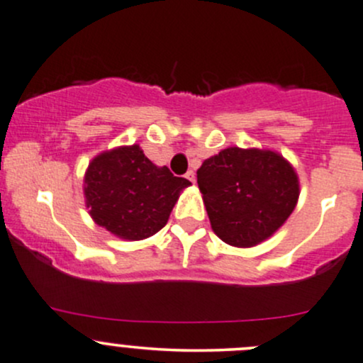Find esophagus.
<instances>
[{"instance_id": "esophagus-1", "label": "esophagus", "mask_w": 363, "mask_h": 363, "mask_svg": "<svg viewBox=\"0 0 363 363\" xmlns=\"http://www.w3.org/2000/svg\"><path fill=\"white\" fill-rule=\"evenodd\" d=\"M186 179H188L189 182H194V181H196V174H194L193 170H188V174H186Z\"/></svg>"}]
</instances>
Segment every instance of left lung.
Masks as SVG:
<instances>
[{"label":"left lung","mask_w":363,"mask_h":363,"mask_svg":"<svg viewBox=\"0 0 363 363\" xmlns=\"http://www.w3.org/2000/svg\"><path fill=\"white\" fill-rule=\"evenodd\" d=\"M196 177L213 233L238 249L273 236L299 200L297 172L272 150L226 147L205 160Z\"/></svg>","instance_id":"left-lung-1"}]
</instances>
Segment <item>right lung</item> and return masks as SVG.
Masks as SVG:
<instances>
[{
    "label": "right lung",
    "instance_id": "add662e5",
    "mask_svg": "<svg viewBox=\"0 0 363 363\" xmlns=\"http://www.w3.org/2000/svg\"><path fill=\"white\" fill-rule=\"evenodd\" d=\"M188 186V179L155 165L139 144L99 152L83 177L85 205L94 223L128 242L162 230Z\"/></svg>",
    "mask_w": 363,
    "mask_h": 363
}]
</instances>
